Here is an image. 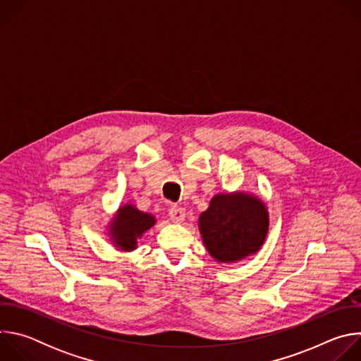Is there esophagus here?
Segmentation results:
<instances>
[{"instance_id":"1","label":"esophagus","mask_w":361,"mask_h":361,"mask_svg":"<svg viewBox=\"0 0 361 361\" xmlns=\"http://www.w3.org/2000/svg\"><path fill=\"white\" fill-rule=\"evenodd\" d=\"M170 217L174 223H183L185 219V210L181 207H173L170 210Z\"/></svg>"}]
</instances>
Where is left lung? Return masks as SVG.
Segmentation results:
<instances>
[{
	"mask_svg": "<svg viewBox=\"0 0 361 361\" xmlns=\"http://www.w3.org/2000/svg\"><path fill=\"white\" fill-rule=\"evenodd\" d=\"M263 200L250 192H220L198 219L202 243L217 263H237L255 254L269 233Z\"/></svg>",
	"mask_w": 361,
	"mask_h": 361,
	"instance_id": "obj_1",
	"label": "left lung"
}]
</instances>
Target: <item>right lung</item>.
Listing matches in <instances>:
<instances>
[{
  "mask_svg": "<svg viewBox=\"0 0 361 361\" xmlns=\"http://www.w3.org/2000/svg\"><path fill=\"white\" fill-rule=\"evenodd\" d=\"M156 224V217L140 212L134 204H124L109 223V235L117 250L128 252L137 248L142 234Z\"/></svg>",
  "mask_w": 361,
  "mask_h": 361,
  "instance_id": "add662e5",
  "label": "right lung"
}]
</instances>
